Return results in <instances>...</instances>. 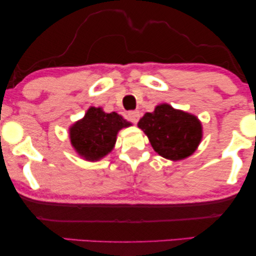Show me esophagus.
Returning a JSON list of instances; mask_svg holds the SVG:
<instances>
[{"mask_svg": "<svg viewBox=\"0 0 256 256\" xmlns=\"http://www.w3.org/2000/svg\"><path fill=\"white\" fill-rule=\"evenodd\" d=\"M140 112H138V110H130L128 113V118H129V121L130 122H132V124H138V120H140Z\"/></svg>", "mask_w": 256, "mask_h": 256, "instance_id": "1", "label": "esophagus"}]
</instances>
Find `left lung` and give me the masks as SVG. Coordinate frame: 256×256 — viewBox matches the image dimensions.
I'll use <instances>...</instances> for the list:
<instances>
[{
  "mask_svg": "<svg viewBox=\"0 0 256 256\" xmlns=\"http://www.w3.org/2000/svg\"><path fill=\"white\" fill-rule=\"evenodd\" d=\"M138 128L148 136L154 150L166 160H180L192 155L202 138L197 116L174 110L168 104L156 106L138 121Z\"/></svg>",
  "mask_w": 256,
  "mask_h": 256,
  "instance_id": "obj_1",
  "label": "left lung"
}]
</instances>
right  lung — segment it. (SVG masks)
I'll use <instances>...</instances> for the list:
<instances>
[{
  "mask_svg": "<svg viewBox=\"0 0 256 256\" xmlns=\"http://www.w3.org/2000/svg\"><path fill=\"white\" fill-rule=\"evenodd\" d=\"M132 126L115 112L104 113L100 107H90L85 116L70 128L71 144L87 160H99L110 154L120 129Z\"/></svg>",
  "mask_w": 256,
  "mask_h": 256,
  "instance_id": "obj_1",
  "label": "right lung"
}]
</instances>
